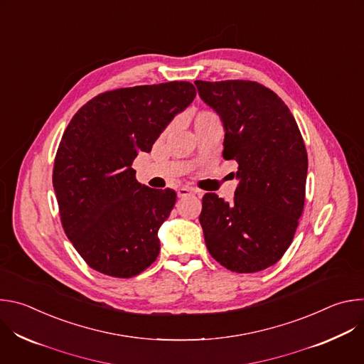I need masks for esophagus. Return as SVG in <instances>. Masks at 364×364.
I'll use <instances>...</instances> for the list:
<instances>
[{
    "label": "esophagus",
    "mask_w": 364,
    "mask_h": 364,
    "mask_svg": "<svg viewBox=\"0 0 364 364\" xmlns=\"http://www.w3.org/2000/svg\"><path fill=\"white\" fill-rule=\"evenodd\" d=\"M190 194H200V191L196 190V188H191V187H181V188L177 190L178 197H187Z\"/></svg>",
    "instance_id": "obj_1"
}]
</instances>
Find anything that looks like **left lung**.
<instances>
[{
    "label": "left lung",
    "mask_w": 364,
    "mask_h": 364,
    "mask_svg": "<svg viewBox=\"0 0 364 364\" xmlns=\"http://www.w3.org/2000/svg\"><path fill=\"white\" fill-rule=\"evenodd\" d=\"M194 85L223 122V159L239 164L232 203L215 193L203 197L205 246L233 272L267 269L289 247L304 210L308 157L302 135L284 100L261 83Z\"/></svg>",
    "instance_id": "left-lung-1"
}]
</instances>
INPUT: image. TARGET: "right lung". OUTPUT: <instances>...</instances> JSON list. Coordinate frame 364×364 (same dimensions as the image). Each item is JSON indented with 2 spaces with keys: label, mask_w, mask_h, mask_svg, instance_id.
<instances>
[{
  "label": "right lung",
  "mask_w": 364,
  "mask_h": 364,
  "mask_svg": "<svg viewBox=\"0 0 364 364\" xmlns=\"http://www.w3.org/2000/svg\"><path fill=\"white\" fill-rule=\"evenodd\" d=\"M194 97L190 82L122 87L95 96L69 122L53 187L65 233L92 269L131 278L157 259L177 194L138 183L132 163Z\"/></svg>",
  "instance_id": "right-lung-1"
}]
</instances>
